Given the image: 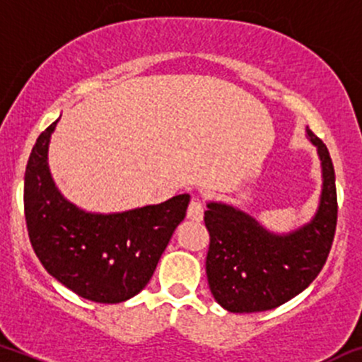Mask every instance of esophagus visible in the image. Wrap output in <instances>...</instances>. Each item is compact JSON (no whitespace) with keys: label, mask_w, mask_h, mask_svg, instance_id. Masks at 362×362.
Here are the masks:
<instances>
[{"label":"esophagus","mask_w":362,"mask_h":362,"mask_svg":"<svg viewBox=\"0 0 362 362\" xmlns=\"http://www.w3.org/2000/svg\"><path fill=\"white\" fill-rule=\"evenodd\" d=\"M187 218L192 221H202V218H204V208H202V204L197 199H194L189 204Z\"/></svg>","instance_id":"esophagus-1"}]
</instances>
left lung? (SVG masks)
<instances>
[{
  "label": "left lung",
  "mask_w": 362,
  "mask_h": 362,
  "mask_svg": "<svg viewBox=\"0 0 362 362\" xmlns=\"http://www.w3.org/2000/svg\"><path fill=\"white\" fill-rule=\"evenodd\" d=\"M321 163V192L313 218L288 232H273L239 206L208 201L211 235L206 275L214 300L230 313L275 309L311 285L332 247L337 226L335 170L327 146L305 127Z\"/></svg>",
  "instance_id": "8db88e82"
}]
</instances>
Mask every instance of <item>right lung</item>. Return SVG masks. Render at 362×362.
<instances>
[{
    "instance_id": "add662e5",
    "label": "right lung",
    "mask_w": 362,
    "mask_h": 362,
    "mask_svg": "<svg viewBox=\"0 0 362 362\" xmlns=\"http://www.w3.org/2000/svg\"><path fill=\"white\" fill-rule=\"evenodd\" d=\"M58 122L37 137L27 161L23 208L30 244L46 272L71 292L93 303H123L148 285L190 196L117 213L78 208L58 189L47 161Z\"/></svg>"
}]
</instances>
